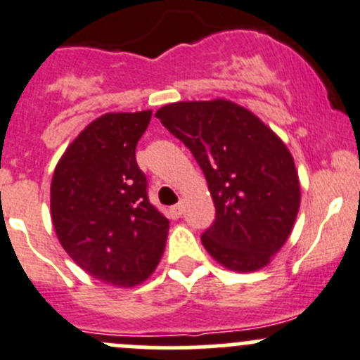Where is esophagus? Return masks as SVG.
I'll use <instances>...</instances> for the list:
<instances>
[{
	"instance_id": "obj_1",
	"label": "esophagus",
	"mask_w": 360,
	"mask_h": 360,
	"mask_svg": "<svg viewBox=\"0 0 360 360\" xmlns=\"http://www.w3.org/2000/svg\"><path fill=\"white\" fill-rule=\"evenodd\" d=\"M170 212H172L174 218H179V216L183 214V202H179V204L172 205V207H170Z\"/></svg>"
}]
</instances>
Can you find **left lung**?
<instances>
[{"mask_svg":"<svg viewBox=\"0 0 360 360\" xmlns=\"http://www.w3.org/2000/svg\"><path fill=\"white\" fill-rule=\"evenodd\" d=\"M156 117L191 151L216 207L202 244L230 271L265 267L287 243L301 186L287 146L253 112L229 100L177 102Z\"/></svg>","mask_w":360,"mask_h":360,"instance_id":"1","label":"left lung"}]
</instances>
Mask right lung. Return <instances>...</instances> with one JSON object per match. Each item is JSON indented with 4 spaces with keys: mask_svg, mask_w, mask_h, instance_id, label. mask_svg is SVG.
Segmentation results:
<instances>
[{
    "mask_svg": "<svg viewBox=\"0 0 360 360\" xmlns=\"http://www.w3.org/2000/svg\"><path fill=\"white\" fill-rule=\"evenodd\" d=\"M151 114L109 112L87 124L66 148L51 184L61 246L89 276L123 288L151 276L169 232L135 160Z\"/></svg>",
    "mask_w": 360,
    "mask_h": 360,
    "instance_id": "obj_1",
    "label": "right lung"
}]
</instances>
